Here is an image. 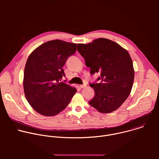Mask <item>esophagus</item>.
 I'll return each mask as SVG.
<instances>
[{
	"label": "esophagus",
	"mask_w": 159,
	"mask_h": 159,
	"mask_svg": "<svg viewBox=\"0 0 159 159\" xmlns=\"http://www.w3.org/2000/svg\"><path fill=\"white\" fill-rule=\"evenodd\" d=\"M87 87V84H83V85H80V87L81 88H85Z\"/></svg>",
	"instance_id": "1"
}]
</instances>
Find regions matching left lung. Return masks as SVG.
<instances>
[{"mask_svg":"<svg viewBox=\"0 0 159 159\" xmlns=\"http://www.w3.org/2000/svg\"><path fill=\"white\" fill-rule=\"evenodd\" d=\"M77 50L90 74H100V83L90 84L95 94L89 103L101 113L116 110L130 94L133 84L134 70L129 53L117 43L102 38L78 44Z\"/></svg>","mask_w":159,"mask_h":159,"instance_id":"left-lung-1","label":"left lung"}]
</instances>
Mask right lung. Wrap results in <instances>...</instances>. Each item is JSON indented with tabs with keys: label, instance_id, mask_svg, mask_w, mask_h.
I'll list each match as a JSON object with an SVG mask.
<instances>
[{
	"label": "right lung",
	"instance_id": "right-lung-1",
	"mask_svg": "<svg viewBox=\"0 0 159 159\" xmlns=\"http://www.w3.org/2000/svg\"><path fill=\"white\" fill-rule=\"evenodd\" d=\"M77 50V44L60 39L48 41L29 56L24 72L25 97L39 114L53 116L70 103L77 89L61 82L63 66Z\"/></svg>",
	"mask_w": 159,
	"mask_h": 159
}]
</instances>
